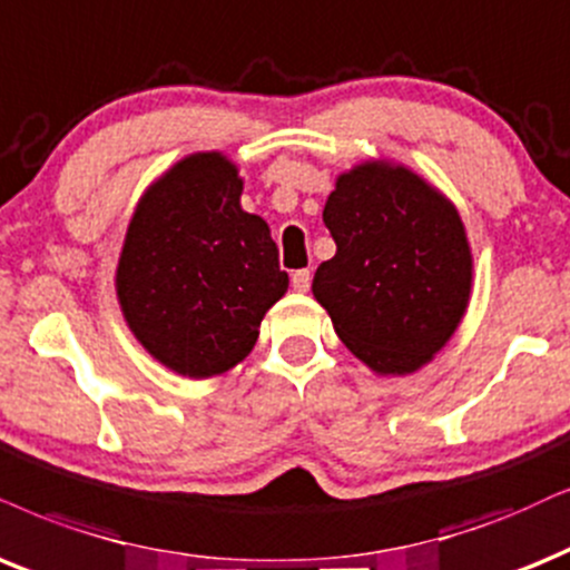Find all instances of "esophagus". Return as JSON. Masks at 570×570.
Listing matches in <instances>:
<instances>
[{
  "label": "esophagus",
  "instance_id": "34e87169",
  "mask_svg": "<svg viewBox=\"0 0 570 570\" xmlns=\"http://www.w3.org/2000/svg\"><path fill=\"white\" fill-rule=\"evenodd\" d=\"M309 281H313V273H309L307 268L292 273V286H294V292H307V289H309Z\"/></svg>",
  "mask_w": 570,
  "mask_h": 570
}]
</instances>
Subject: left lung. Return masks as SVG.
<instances>
[{
    "mask_svg": "<svg viewBox=\"0 0 570 570\" xmlns=\"http://www.w3.org/2000/svg\"><path fill=\"white\" fill-rule=\"evenodd\" d=\"M336 255L313 278L315 299L357 360L407 376L450 342L471 299L473 257L450 199L405 165L360 163L323 207Z\"/></svg>",
    "mask_w": 570,
    "mask_h": 570,
    "instance_id": "8db88e82",
    "label": "left lung"
}]
</instances>
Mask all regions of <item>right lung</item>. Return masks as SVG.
Here are the masks:
<instances>
[{"label":"right lung","mask_w":570,"mask_h":570,"mask_svg":"<svg viewBox=\"0 0 570 570\" xmlns=\"http://www.w3.org/2000/svg\"><path fill=\"white\" fill-rule=\"evenodd\" d=\"M239 168L194 153L144 191L128 223L115 292L128 328L178 376L232 371L263 315L289 289L261 215L242 210Z\"/></svg>","instance_id":"1"}]
</instances>
